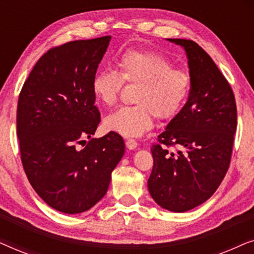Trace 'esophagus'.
Here are the masks:
<instances>
[{
	"mask_svg": "<svg viewBox=\"0 0 254 254\" xmlns=\"http://www.w3.org/2000/svg\"><path fill=\"white\" fill-rule=\"evenodd\" d=\"M126 147L130 150H133L137 147V141L134 140V138H127L126 140Z\"/></svg>",
	"mask_w": 254,
	"mask_h": 254,
	"instance_id": "1",
	"label": "esophagus"
}]
</instances>
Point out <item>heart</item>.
Wrapping results in <instances>:
<instances>
[{"mask_svg":"<svg viewBox=\"0 0 254 254\" xmlns=\"http://www.w3.org/2000/svg\"><path fill=\"white\" fill-rule=\"evenodd\" d=\"M117 71L102 69L91 81V91L103 106L116 105L125 84H137L134 100L104 120L107 130L124 136H140L161 120L176 117L183 109L190 90L189 71L173 67L171 61L151 51L127 50L118 58Z\"/></svg>","mask_w":254,"mask_h":254,"instance_id":"heart-1","label":"heart"}]
</instances>
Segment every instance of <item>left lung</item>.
Segmentation results:
<instances>
[{
	"label": "left lung",
	"mask_w": 254,
	"mask_h": 254,
	"mask_svg": "<svg viewBox=\"0 0 254 254\" xmlns=\"http://www.w3.org/2000/svg\"><path fill=\"white\" fill-rule=\"evenodd\" d=\"M189 59L187 103L158 135L148 190L164 209L184 213L203 203L221 185L230 165L237 107L229 82L202 47L187 39H169ZM172 146L178 153H169Z\"/></svg>",
	"instance_id": "left-lung-1"
}]
</instances>
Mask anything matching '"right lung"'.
I'll return each instance as SVG.
<instances>
[{"label":"right lung","mask_w":254,"mask_h":254,"mask_svg":"<svg viewBox=\"0 0 254 254\" xmlns=\"http://www.w3.org/2000/svg\"><path fill=\"white\" fill-rule=\"evenodd\" d=\"M110 36L48 50L24 82L17 105L20 159L31 186L54 209L78 214L105 195L125 152L110 131L91 138L100 123L91 81ZM90 138L82 149L78 144Z\"/></svg>","instance_id":"1"}]
</instances>
